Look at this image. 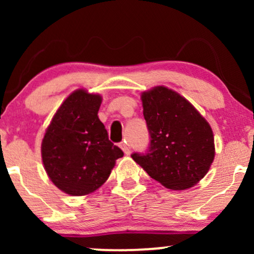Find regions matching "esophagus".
Masks as SVG:
<instances>
[{
	"label": "esophagus",
	"instance_id": "1",
	"mask_svg": "<svg viewBox=\"0 0 254 254\" xmlns=\"http://www.w3.org/2000/svg\"><path fill=\"white\" fill-rule=\"evenodd\" d=\"M119 147L122 148V150L124 151L125 154H127V155H129L130 154V149H129V147H127V142H121V143H119Z\"/></svg>",
	"mask_w": 254,
	"mask_h": 254
}]
</instances>
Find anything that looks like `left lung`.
Masks as SVG:
<instances>
[{"mask_svg": "<svg viewBox=\"0 0 254 254\" xmlns=\"http://www.w3.org/2000/svg\"><path fill=\"white\" fill-rule=\"evenodd\" d=\"M142 104L149 147L131 157L166 188L185 190L193 186L214 161L210 125L185 98L164 86L144 92Z\"/></svg>", "mask_w": 254, "mask_h": 254, "instance_id": "1", "label": "left lung"}]
</instances>
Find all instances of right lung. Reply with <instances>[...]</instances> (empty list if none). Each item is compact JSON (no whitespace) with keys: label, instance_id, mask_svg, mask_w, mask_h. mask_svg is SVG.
<instances>
[{"label":"right lung","instance_id":"1","mask_svg":"<svg viewBox=\"0 0 254 254\" xmlns=\"http://www.w3.org/2000/svg\"><path fill=\"white\" fill-rule=\"evenodd\" d=\"M101 97L77 89L61 105L42 142L46 173L60 190L83 196L106 182L124 155L98 117Z\"/></svg>","mask_w":254,"mask_h":254}]
</instances>
